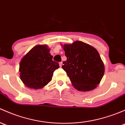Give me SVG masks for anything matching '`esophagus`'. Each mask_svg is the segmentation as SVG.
<instances>
[{"label": "esophagus", "instance_id": "1", "mask_svg": "<svg viewBox=\"0 0 125 125\" xmlns=\"http://www.w3.org/2000/svg\"><path fill=\"white\" fill-rule=\"evenodd\" d=\"M62 62H60L59 63V65H60V67H62Z\"/></svg>", "mask_w": 125, "mask_h": 125}]
</instances>
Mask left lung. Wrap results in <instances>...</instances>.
Masks as SVG:
<instances>
[{"label": "left lung", "instance_id": "8db88e82", "mask_svg": "<svg viewBox=\"0 0 125 125\" xmlns=\"http://www.w3.org/2000/svg\"><path fill=\"white\" fill-rule=\"evenodd\" d=\"M67 57L62 68L73 86L79 91L94 90L100 83L105 71L104 63L98 51L82 41L63 45Z\"/></svg>", "mask_w": 125, "mask_h": 125}]
</instances>
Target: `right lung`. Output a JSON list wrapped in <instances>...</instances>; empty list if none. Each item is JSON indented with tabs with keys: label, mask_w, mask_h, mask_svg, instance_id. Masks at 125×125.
I'll return each instance as SVG.
<instances>
[{
	"label": "right lung",
	"mask_w": 125,
	"mask_h": 125,
	"mask_svg": "<svg viewBox=\"0 0 125 125\" xmlns=\"http://www.w3.org/2000/svg\"><path fill=\"white\" fill-rule=\"evenodd\" d=\"M50 50L47 45H38L32 48L20 63V77L31 89H42L52 79L53 73L59 68L52 60Z\"/></svg>",
	"instance_id": "obj_1"
}]
</instances>
